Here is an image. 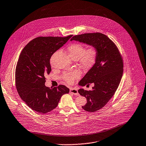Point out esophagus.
<instances>
[{
	"mask_svg": "<svg viewBox=\"0 0 146 146\" xmlns=\"http://www.w3.org/2000/svg\"><path fill=\"white\" fill-rule=\"evenodd\" d=\"M70 92L71 93L75 95H77V96L79 95V93H78V90H77L76 89H75V88H70Z\"/></svg>",
	"mask_w": 146,
	"mask_h": 146,
	"instance_id": "esophagus-1",
	"label": "esophagus"
}]
</instances>
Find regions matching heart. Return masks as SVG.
<instances>
[{"label":"heart","mask_w":146,"mask_h":146,"mask_svg":"<svg viewBox=\"0 0 146 146\" xmlns=\"http://www.w3.org/2000/svg\"><path fill=\"white\" fill-rule=\"evenodd\" d=\"M69 56L74 60H78L79 64L84 68H91L95 63L98 50L96 48L91 46L86 50V48L79 43H74L67 48ZM81 72L79 70L67 72L63 76L64 80L69 83H72L74 81L80 76Z\"/></svg>","instance_id":"heart-1"}]
</instances>
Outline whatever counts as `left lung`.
<instances>
[{
  "label": "left lung",
  "mask_w": 146,
  "mask_h": 146,
  "mask_svg": "<svg viewBox=\"0 0 146 146\" xmlns=\"http://www.w3.org/2000/svg\"><path fill=\"white\" fill-rule=\"evenodd\" d=\"M70 40L94 46L98 50L95 63L79 82L81 86L90 83H94V86L91 91L83 88L78 90L87 101L82 108L88 112H95L108 103L119 85L123 72L122 58L115 43L103 34L75 35Z\"/></svg>",
  "instance_id": "left-lung-1"
}]
</instances>
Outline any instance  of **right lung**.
Wrapping results in <instances>:
<instances>
[{
	"instance_id": "add662e5",
	"label": "right lung",
	"mask_w": 146,
	"mask_h": 146,
	"mask_svg": "<svg viewBox=\"0 0 146 146\" xmlns=\"http://www.w3.org/2000/svg\"><path fill=\"white\" fill-rule=\"evenodd\" d=\"M72 35L38 37L21 52L16 67L15 83L21 99L33 110L46 113L55 108L69 88L64 85L50 88L45 86V75L51 71L50 58Z\"/></svg>"
}]
</instances>
